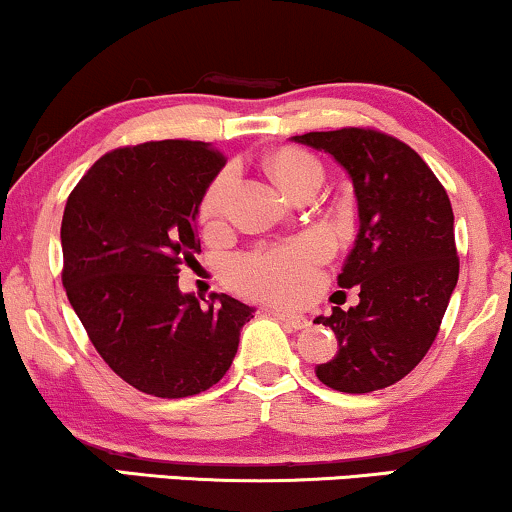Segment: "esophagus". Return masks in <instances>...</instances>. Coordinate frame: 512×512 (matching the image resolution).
I'll use <instances>...</instances> for the list:
<instances>
[{
  "instance_id": "1",
  "label": "esophagus",
  "mask_w": 512,
  "mask_h": 512,
  "mask_svg": "<svg viewBox=\"0 0 512 512\" xmlns=\"http://www.w3.org/2000/svg\"><path fill=\"white\" fill-rule=\"evenodd\" d=\"M272 315L279 319L283 326H288V329H305V326H310V319H307L305 315H295V312L272 310Z\"/></svg>"
}]
</instances>
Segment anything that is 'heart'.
<instances>
[{
	"label": "heart",
	"mask_w": 512,
	"mask_h": 512,
	"mask_svg": "<svg viewBox=\"0 0 512 512\" xmlns=\"http://www.w3.org/2000/svg\"><path fill=\"white\" fill-rule=\"evenodd\" d=\"M267 171L288 197L312 183H322V166L315 157L303 150H276L267 159ZM231 188V176L219 174L209 183L200 202V221L214 224L221 219L226 195ZM329 255V243L317 233H305L288 243L262 248L231 262V276L243 291L279 303H298L312 291V272Z\"/></svg>",
	"instance_id": "1"
}]
</instances>
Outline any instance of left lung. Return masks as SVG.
Segmentation results:
<instances>
[{"instance_id": "1", "label": "left lung", "mask_w": 512, "mask_h": 512, "mask_svg": "<svg viewBox=\"0 0 512 512\" xmlns=\"http://www.w3.org/2000/svg\"><path fill=\"white\" fill-rule=\"evenodd\" d=\"M291 140L324 150L346 169L360 217L338 274L341 288H360V303L315 319L338 341L334 360L315 372L334 391L386 389L432 348L458 283L451 200L424 159L386 133L341 128Z\"/></svg>"}]
</instances>
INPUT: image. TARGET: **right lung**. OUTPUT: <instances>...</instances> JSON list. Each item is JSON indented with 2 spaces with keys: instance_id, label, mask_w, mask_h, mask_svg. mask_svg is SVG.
Returning a JSON list of instances; mask_svg holds the SVG:
<instances>
[{
  "instance_id": "add662e5",
  "label": "right lung",
  "mask_w": 512,
  "mask_h": 512,
  "mask_svg": "<svg viewBox=\"0 0 512 512\" xmlns=\"http://www.w3.org/2000/svg\"><path fill=\"white\" fill-rule=\"evenodd\" d=\"M226 159L212 143L157 140L107 152L61 219L69 303L102 360L157 398L207 391L236 357L252 307L221 293L200 305L178 272L200 252L195 219Z\"/></svg>"
}]
</instances>
